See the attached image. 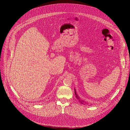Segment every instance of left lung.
I'll return each mask as SVG.
<instances>
[{
  "mask_svg": "<svg viewBox=\"0 0 130 130\" xmlns=\"http://www.w3.org/2000/svg\"><path fill=\"white\" fill-rule=\"evenodd\" d=\"M74 91H75V96H76V99L78 100V101H79L80 103H81L82 104H84V105H85V104H86V102H84L83 100H81V99L79 98V97L78 96V95L76 94V91H75V90L74 89Z\"/></svg>",
  "mask_w": 130,
  "mask_h": 130,
  "instance_id": "left-lung-1",
  "label": "left lung"
}]
</instances>
